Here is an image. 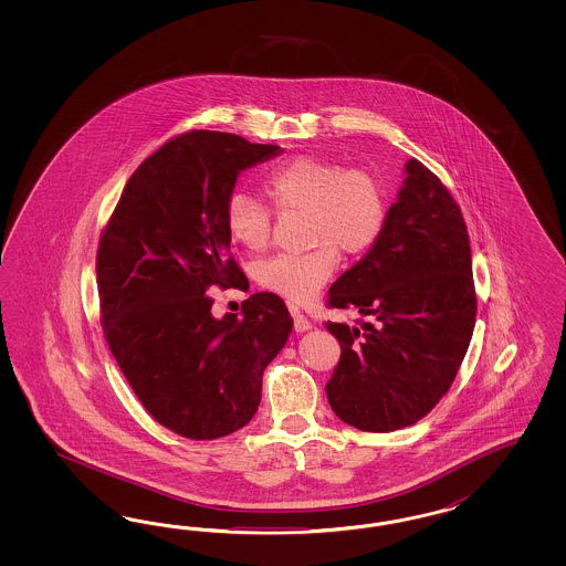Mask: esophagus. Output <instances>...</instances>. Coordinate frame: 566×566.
I'll return each instance as SVG.
<instances>
[{
  "label": "esophagus",
  "mask_w": 566,
  "mask_h": 566,
  "mask_svg": "<svg viewBox=\"0 0 566 566\" xmlns=\"http://www.w3.org/2000/svg\"><path fill=\"white\" fill-rule=\"evenodd\" d=\"M292 319H294V332L296 334H301V332H307L311 329V322H308L307 317L298 311L296 307H291Z\"/></svg>",
  "instance_id": "34e87169"
}]
</instances>
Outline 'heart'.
Listing matches in <instances>:
<instances>
[{
    "label": "heart",
    "mask_w": 566,
    "mask_h": 566,
    "mask_svg": "<svg viewBox=\"0 0 566 566\" xmlns=\"http://www.w3.org/2000/svg\"><path fill=\"white\" fill-rule=\"evenodd\" d=\"M265 189L277 211H308L307 253H282L261 263L259 284L291 303H307L334 275L342 249L359 258L374 249L388 218V190L369 166H344L338 159L298 155L268 174ZM230 239L247 251H263L272 240L274 211L244 190L223 206Z\"/></svg>",
    "instance_id": "heart-1"
}]
</instances>
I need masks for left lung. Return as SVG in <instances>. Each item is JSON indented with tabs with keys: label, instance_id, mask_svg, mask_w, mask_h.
<instances>
[{
	"label": "left lung",
	"instance_id": "1",
	"mask_svg": "<svg viewBox=\"0 0 566 566\" xmlns=\"http://www.w3.org/2000/svg\"><path fill=\"white\" fill-rule=\"evenodd\" d=\"M327 307L369 317L357 319L359 327L326 324L343 350L327 402L344 423L409 428L450 390L473 336L478 296L461 207L421 161H407L381 237L329 286Z\"/></svg>",
	"mask_w": 566,
	"mask_h": 566
}]
</instances>
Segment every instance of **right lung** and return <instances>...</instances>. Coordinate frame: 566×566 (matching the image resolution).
<instances>
[{
    "label": "right lung",
    "instance_id": "obj_1",
    "mask_svg": "<svg viewBox=\"0 0 566 566\" xmlns=\"http://www.w3.org/2000/svg\"><path fill=\"white\" fill-rule=\"evenodd\" d=\"M277 145L189 130L149 155L122 190L97 249L103 336L155 421L189 440H216L258 411L265 367L292 317L272 292L251 294L242 317L211 315V286L247 291L230 253L223 206L240 171Z\"/></svg>",
    "mask_w": 566,
    "mask_h": 566
}]
</instances>
